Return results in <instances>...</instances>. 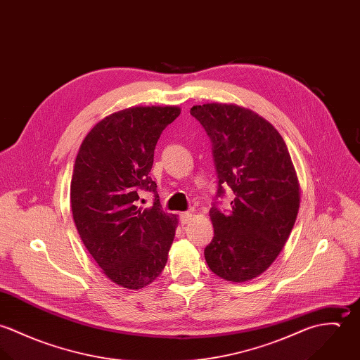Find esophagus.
<instances>
[{"instance_id": "1", "label": "esophagus", "mask_w": 360, "mask_h": 360, "mask_svg": "<svg viewBox=\"0 0 360 360\" xmlns=\"http://www.w3.org/2000/svg\"><path fill=\"white\" fill-rule=\"evenodd\" d=\"M179 217H180V223H181V224H187V223L191 220L193 214H191L190 212H181V213L179 214Z\"/></svg>"}]
</instances>
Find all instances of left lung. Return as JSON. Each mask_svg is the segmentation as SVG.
<instances>
[{
  "label": "left lung",
  "instance_id": "left-lung-1",
  "mask_svg": "<svg viewBox=\"0 0 360 360\" xmlns=\"http://www.w3.org/2000/svg\"><path fill=\"white\" fill-rule=\"evenodd\" d=\"M190 113L210 139L217 173L206 263L227 281L251 280L278 257L298 214L300 183L291 156L278 131L250 109L204 103ZM226 188L233 194L229 214L217 201Z\"/></svg>",
  "mask_w": 360,
  "mask_h": 360
}]
</instances>
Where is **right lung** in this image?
Here are the masks:
<instances>
[{"label": "right lung", "instance_id": "add662e5", "mask_svg": "<svg viewBox=\"0 0 360 360\" xmlns=\"http://www.w3.org/2000/svg\"><path fill=\"white\" fill-rule=\"evenodd\" d=\"M177 106H134L109 115L84 139L70 181L73 220L87 251L108 278L139 290L162 273L177 217L165 213L150 172L162 131ZM155 194L138 207L139 193Z\"/></svg>", "mask_w": 360, "mask_h": 360}]
</instances>
